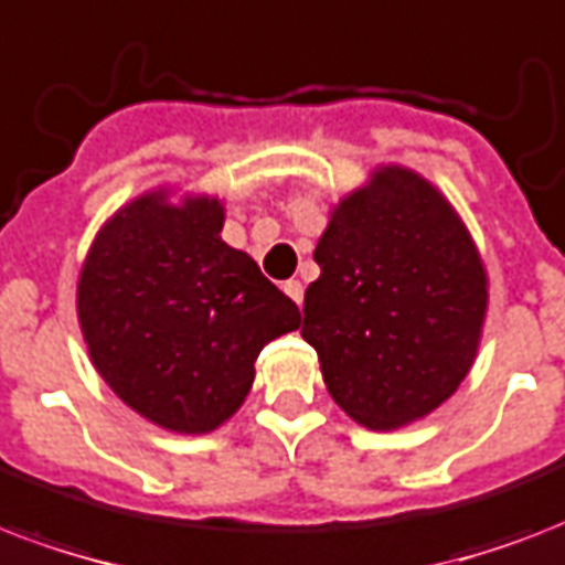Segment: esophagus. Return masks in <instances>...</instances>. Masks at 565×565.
<instances>
[{
    "label": "esophagus",
    "mask_w": 565,
    "mask_h": 565,
    "mask_svg": "<svg viewBox=\"0 0 565 565\" xmlns=\"http://www.w3.org/2000/svg\"><path fill=\"white\" fill-rule=\"evenodd\" d=\"M282 291H286L297 306L303 303V282H300V279H288L286 286H282Z\"/></svg>",
    "instance_id": "obj_1"
}]
</instances>
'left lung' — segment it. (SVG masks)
I'll return each mask as SVG.
<instances>
[{"label": "left lung", "instance_id": "1", "mask_svg": "<svg viewBox=\"0 0 565 565\" xmlns=\"http://www.w3.org/2000/svg\"><path fill=\"white\" fill-rule=\"evenodd\" d=\"M300 335L335 404L369 430H401L448 401L478 356L489 279L439 188L380 164L332 205Z\"/></svg>", "mask_w": 565, "mask_h": 565}]
</instances>
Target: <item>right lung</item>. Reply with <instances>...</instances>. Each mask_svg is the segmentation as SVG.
Segmentation results:
<instances>
[{"label": "right lung", "instance_id": "obj_1", "mask_svg": "<svg viewBox=\"0 0 565 565\" xmlns=\"http://www.w3.org/2000/svg\"><path fill=\"white\" fill-rule=\"evenodd\" d=\"M156 188L99 226L76 286L99 377L170 433L217 430L250 392L253 362L300 327L291 297L221 238L223 203Z\"/></svg>", "mask_w": 565, "mask_h": 565}]
</instances>
